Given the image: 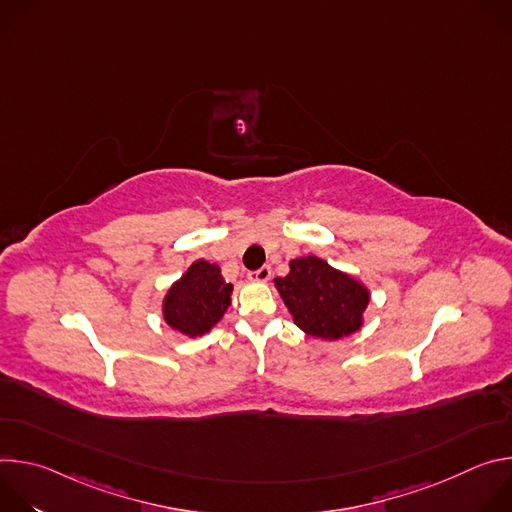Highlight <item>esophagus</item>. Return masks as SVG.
I'll return each mask as SVG.
<instances>
[{
  "label": "esophagus",
  "instance_id": "1",
  "mask_svg": "<svg viewBox=\"0 0 512 512\" xmlns=\"http://www.w3.org/2000/svg\"><path fill=\"white\" fill-rule=\"evenodd\" d=\"M271 277V267L269 265H263V267H259L257 271H251L249 273V279L251 281H267Z\"/></svg>",
  "mask_w": 512,
  "mask_h": 512
}]
</instances>
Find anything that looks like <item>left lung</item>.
<instances>
[{"label": "left lung", "mask_w": 512, "mask_h": 512, "mask_svg": "<svg viewBox=\"0 0 512 512\" xmlns=\"http://www.w3.org/2000/svg\"><path fill=\"white\" fill-rule=\"evenodd\" d=\"M294 322L310 336L338 340L362 326L369 289L350 275L308 255L289 263V273L275 279Z\"/></svg>", "instance_id": "left-lung-1"}]
</instances>
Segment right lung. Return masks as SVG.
I'll use <instances>...</instances> for the list:
<instances>
[{
	"mask_svg": "<svg viewBox=\"0 0 512 512\" xmlns=\"http://www.w3.org/2000/svg\"><path fill=\"white\" fill-rule=\"evenodd\" d=\"M233 285L221 275V267L204 259L194 261L164 300V320L186 336L206 334L231 306Z\"/></svg>",
	"mask_w": 512,
	"mask_h": 512,
	"instance_id": "right-lung-1",
	"label": "right lung"
}]
</instances>
